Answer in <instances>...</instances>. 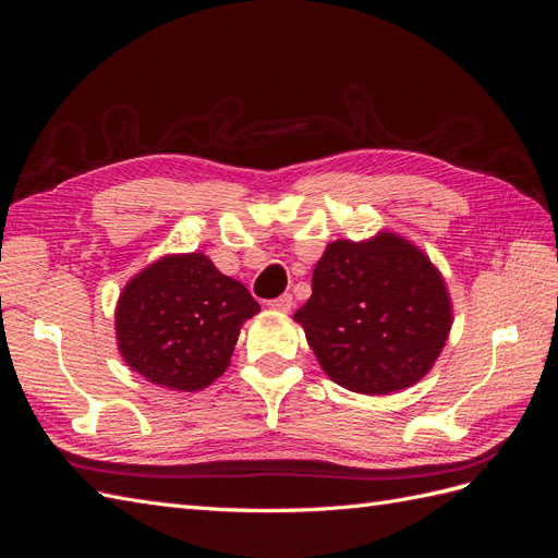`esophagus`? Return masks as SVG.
Segmentation results:
<instances>
[{
    "instance_id": "34e87169",
    "label": "esophagus",
    "mask_w": 558,
    "mask_h": 558,
    "mask_svg": "<svg viewBox=\"0 0 558 558\" xmlns=\"http://www.w3.org/2000/svg\"><path fill=\"white\" fill-rule=\"evenodd\" d=\"M269 307L277 310V312H291V307H293V295H291V293H283V295L275 298V300H269Z\"/></svg>"
}]
</instances>
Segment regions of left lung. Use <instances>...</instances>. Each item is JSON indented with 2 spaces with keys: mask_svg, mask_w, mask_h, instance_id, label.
Masks as SVG:
<instances>
[{
  "mask_svg": "<svg viewBox=\"0 0 558 558\" xmlns=\"http://www.w3.org/2000/svg\"><path fill=\"white\" fill-rule=\"evenodd\" d=\"M293 318L332 381L386 396L416 384L440 356L451 302L424 253L381 232L369 242H332Z\"/></svg>",
  "mask_w": 558,
  "mask_h": 558,
  "instance_id": "left-lung-1",
  "label": "left lung"
}]
</instances>
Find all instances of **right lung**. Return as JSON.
Listing matches in <instances>:
<instances>
[{"mask_svg":"<svg viewBox=\"0 0 558 558\" xmlns=\"http://www.w3.org/2000/svg\"><path fill=\"white\" fill-rule=\"evenodd\" d=\"M260 310L246 286L202 253L167 256L134 277L118 300L125 363L148 381L199 391L226 373L240 328Z\"/></svg>","mask_w":558,"mask_h":558,"instance_id":"add662e5","label":"right lung"}]
</instances>
